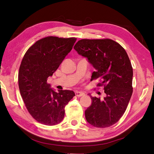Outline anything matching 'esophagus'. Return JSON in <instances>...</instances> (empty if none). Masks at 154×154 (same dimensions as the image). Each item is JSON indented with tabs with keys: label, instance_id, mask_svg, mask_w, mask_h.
<instances>
[{
	"label": "esophagus",
	"instance_id": "34e87169",
	"mask_svg": "<svg viewBox=\"0 0 154 154\" xmlns=\"http://www.w3.org/2000/svg\"><path fill=\"white\" fill-rule=\"evenodd\" d=\"M75 95L78 97H80L82 96H84L85 93L83 92H81V91H76V92H75Z\"/></svg>",
	"mask_w": 154,
	"mask_h": 154
}]
</instances>
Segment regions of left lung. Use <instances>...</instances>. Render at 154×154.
I'll return each mask as SVG.
<instances>
[{"label": "left lung", "instance_id": "left-lung-1", "mask_svg": "<svg viewBox=\"0 0 154 154\" xmlns=\"http://www.w3.org/2000/svg\"><path fill=\"white\" fill-rule=\"evenodd\" d=\"M74 49L96 69L92 78L101 77L98 85L104 86L103 100L91 96L92 103L85 111L87 122L98 128L110 127L122 117L132 94L133 69L128 54L110 39H82Z\"/></svg>", "mask_w": 154, "mask_h": 154}]
</instances>
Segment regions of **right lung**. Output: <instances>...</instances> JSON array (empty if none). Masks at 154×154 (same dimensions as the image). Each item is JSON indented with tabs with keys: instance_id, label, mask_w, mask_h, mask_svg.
I'll return each mask as SVG.
<instances>
[{
	"instance_id": "add662e5",
	"label": "right lung",
	"mask_w": 154,
	"mask_h": 154,
	"mask_svg": "<svg viewBox=\"0 0 154 154\" xmlns=\"http://www.w3.org/2000/svg\"><path fill=\"white\" fill-rule=\"evenodd\" d=\"M76 41V38L46 37L36 42L23 57L18 72L20 92L29 114L42 124L53 126L61 122L65 106L75 96L72 91L56 92L47 81Z\"/></svg>"
}]
</instances>
